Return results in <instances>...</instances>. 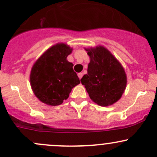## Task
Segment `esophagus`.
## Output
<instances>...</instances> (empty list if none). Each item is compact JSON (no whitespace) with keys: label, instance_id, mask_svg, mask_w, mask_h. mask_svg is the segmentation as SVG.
<instances>
[{"label":"esophagus","instance_id":"34e87169","mask_svg":"<svg viewBox=\"0 0 157 157\" xmlns=\"http://www.w3.org/2000/svg\"><path fill=\"white\" fill-rule=\"evenodd\" d=\"M78 75L79 78L81 79L82 77V75H83V74H82V73H78V75Z\"/></svg>","mask_w":157,"mask_h":157}]
</instances>
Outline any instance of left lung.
I'll use <instances>...</instances> for the list:
<instances>
[{
  "instance_id": "8db88e82",
  "label": "left lung",
  "mask_w": 157,
  "mask_h": 157,
  "mask_svg": "<svg viewBox=\"0 0 157 157\" xmlns=\"http://www.w3.org/2000/svg\"><path fill=\"white\" fill-rule=\"evenodd\" d=\"M90 57L88 74L81 79L90 98L99 105L116 102L123 94L127 83L124 68L103 46L86 49Z\"/></svg>"
}]
</instances>
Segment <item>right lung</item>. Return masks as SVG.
I'll return each instance as SVG.
<instances>
[{
  "instance_id": "obj_1",
  "label": "right lung",
  "mask_w": 157,
  "mask_h": 157,
  "mask_svg": "<svg viewBox=\"0 0 157 157\" xmlns=\"http://www.w3.org/2000/svg\"><path fill=\"white\" fill-rule=\"evenodd\" d=\"M71 51L67 45L56 44L34 64L30 82L33 92L41 102L53 106L60 105L80 82L73 64L66 59Z\"/></svg>"
}]
</instances>
